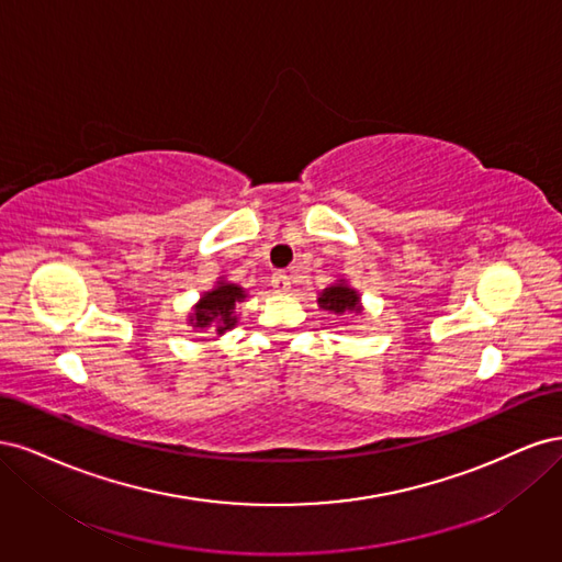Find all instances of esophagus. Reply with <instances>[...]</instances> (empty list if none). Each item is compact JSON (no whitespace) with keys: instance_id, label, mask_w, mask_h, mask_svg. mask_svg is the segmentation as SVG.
Returning <instances> with one entry per match:
<instances>
[{"instance_id":"34e87169","label":"esophagus","mask_w":562,"mask_h":562,"mask_svg":"<svg viewBox=\"0 0 562 562\" xmlns=\"http://www.w3.org/2000/svg\"><path fill=\"white\" fill-rule=\"evenodd\" d=\"M271 285H274L277 293H288L291 291V277L283 274V271H277V274L271 277Z\"/></svg>"}]
</instances>
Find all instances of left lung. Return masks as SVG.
I'll return each mask as SVG.
<instances>
[{"label": "left lung", "mask_w": 562, "mask_h": 562, "mask_svg": "<svg viewBox=\"0 0 562 562\" xmlns=\"http://www.w3.org/2000/svg\"><path fill=\"white\" fill-rule=\"evenodd\" d=\"M318 307H323L330 314H337V316L349 314V312L361 314V297L351 285H347L345 281H339V283L328 285L326 291L318 295Z\"/></svg>", "instance_id": "left-lung-1"}]
</instances>
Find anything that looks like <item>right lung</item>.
<instances>
[{"mask_svg":"<svg viewBox=\"0 0 562 562\" xmlns=\"http://www.w3.org/2000/svg\"><path fill=\"white\" fill-rule=\"evenodd\" d=\"M246 300V291L241 285L227 283L225 279L217 281L213 291L203 293L201 300L194 304V312L190 314V323L199 330H213L217 335L227 333L236 326V304Z\"/></svg>","mask_w":562,"mask_h":562,"instance_id":"obj_1","label":"right lung"}]
</instances>
